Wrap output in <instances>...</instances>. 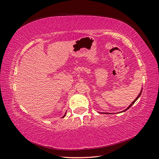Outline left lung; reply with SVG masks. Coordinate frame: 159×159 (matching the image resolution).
<instances>
[{"label":"left lung","mask_w":159,"mask_h":159,"mask_svg":"<svg viewBox=\"0 0 159 159\" xmlns=\"http://www.w3.org/2000/svg\"><path fill=\"white\" fill-rule=\"evenodd\" d=\"M142 90H143V89H142ZM142 90H140V93H139V94L138 95V97H137V98H136L134 99V101H133V102L132 103H131V104H130V105H129V107H128L127 108H126L125 110H124V111H121L120 112H125V111H126V110H128V109H129V108H130V107H131V106H132V105H133V104H134V102H135L136 101H137V99H138V98H139V97L140 96V94H141V93H142ZM99 113H105V114H111V113H108V112H99Z\"/></svg>","instance_id":"1"}]
</instances>
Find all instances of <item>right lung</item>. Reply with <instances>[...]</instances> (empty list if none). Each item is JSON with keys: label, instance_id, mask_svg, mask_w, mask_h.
<instances>
[{"label": "right lung", "instance_id": "obj_1", "mask_svg": "<svg viewBox=\"0 0 159 159\" xmlns=\"http://www.w3.org/2000/svg\"><path fill=\"white\" fill-rule=\"evenodd\" d=\"M66 112H65V115H63V116H62V118H64V117H65V115H66Z\"/></svg>", "mask_w": 159, "mask_h": 159}]
</instances>
